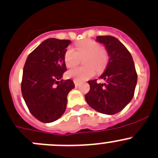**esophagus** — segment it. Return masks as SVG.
Listing matches in <instances>:
<instances>
[{"mask_svg": "<svg viewBox=\"0 0 158 158\" xmlns=\"http://www.w3.org/2000/svg\"><path fill=\"white\" fill-rule=\"evenodd\" d=\"M73 82H74V84H75V85H76V86L79 85V81H77V80H76V79H74V80H73Z\"/></svg>", "mask_w": 158, "mask_h": 158, "instance_id": "obj_1", "label": "esophagus"}]
</instances>
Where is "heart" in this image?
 <instances>
[{
  "instance_id": "obj_1",
  "label": "heart",
  "mask_w": 158,
  "mask_h": 158,
  "mask_svg": "<svg viewBox=\"0 0 158 158\" xmlns=\"http://www.w3.org/2000/svg\"><path fill=\"white\" fill-rule=\"evenodd\" d=\"M84 64L87 66L77 67L67 73L68 77L77 81H83L93 77L97 70L105 66L107 62V52L100 48L97 42L92 39H85L76 44V51L68 48L64 55V61L69 68H73L79 63L80 58L84 57Z\"/></svg>"
}]
</instances>
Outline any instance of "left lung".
I'll list each match as a JSON object with an SVG mask.
<instances>
[{"instance_id": "8db88e82", "label": "left lung", "mask_w": 158, "mask_h": 158, "mask_svg": "<svg viewBox=\"0 0 158 158\" xmlns=\"http://www.w3.org/2000/svg\"><path fill=\"white\" fill-rule=\"evenodd\" d=\"M96 41L103 44L110 59L99 79L88 81L90 89L85 100L93 109L101 113L113 115L121 111L133 99L137 81V74L131 54L127 48L110 35L97 36Z\"/></svg>"}]
</instances>
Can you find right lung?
<instances>
[{
	"mask_svg": "<svg viewBox=\"0 0 158 158\" xmlns=\"http://www.w3.org/2000/svg\"><path fill=\"white\" fill-rule=\"evenodd\" d=\"M69 40L48 38L29 54L23 69L21 93L30 113L42 123H52L66 109L67 96L75 87L62 79Z\"/></svg>",
	"mask_w": 158,
	"mask_h": 158,
	"instance_id": "obj_1",
	"label": "right lung"
}]
</instances>
